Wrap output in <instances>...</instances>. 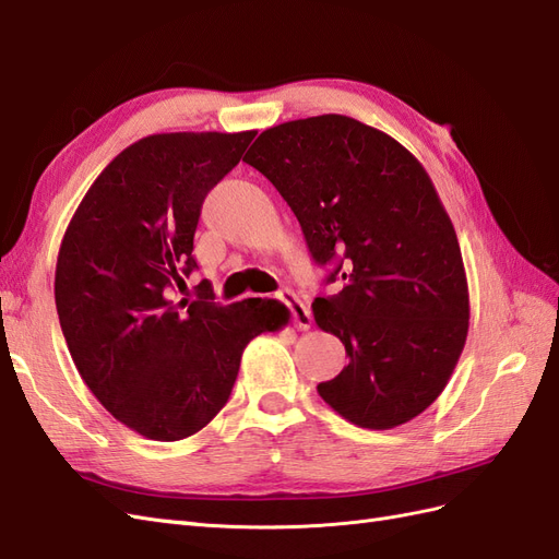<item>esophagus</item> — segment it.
<instances>
[{"label":"esophagus","mask_w":559,"mask_h":559,"mask_svg":"<svg viewBox=\"0 0 559 559\" xmlns=\"http://www.w3.org/2000/svg\"><path fill=\"white\" fill-rule=\"evenodd\" d=\"M277 298L284 302L286 308H289V312H292V317H294V324L298 326V329H310V324H312V317H310V310L306 308V302H302L294 292H289V289H284V292H280L277 294Z\"/></svg>","instance_id":"esophagus-1"}]
</instances>
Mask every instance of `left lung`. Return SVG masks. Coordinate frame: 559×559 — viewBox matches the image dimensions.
I'll return each instance as SVG.
<instances>
[{
	"label": "left lung",
	"instance_id": "8db88e82",
	"mask_svg": "<svg viewBox=\"0 0 559 559\" xmlns=\"http://www.w3.org/2000/svg\"><path fill=\"white\" fill-rule=\"evenodd\" d=\"M296 214L317 265V326L349 364L319 396L364 429L405 425L443 392L468 333L462 249L425 167L389 134L324 114L267 128L247 151Z\"/></svg>",
	"mask_w": 559,
	"mask_h": 559
}]
</instances>
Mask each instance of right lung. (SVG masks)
Here are the masks:
<instances>
[{"label":"right lung","instance_id":"add662e5","mask_svg":"<svg viewBox=\"0 0 559 559\" xmlns=\"http://www.w3.org/2000/svg\"><path fill=\"white\" fill-rule=\"evenodd\" d=\"M247 132H165L130 144L74 212L58 253L56 308L95 399L151 441H181L224 408L242 352L286 321L277 300L218 306L170 289L198 267L202 202L240 163Z\"/></svg>","mask_w":559,"mask_h":559}]
</instances>
